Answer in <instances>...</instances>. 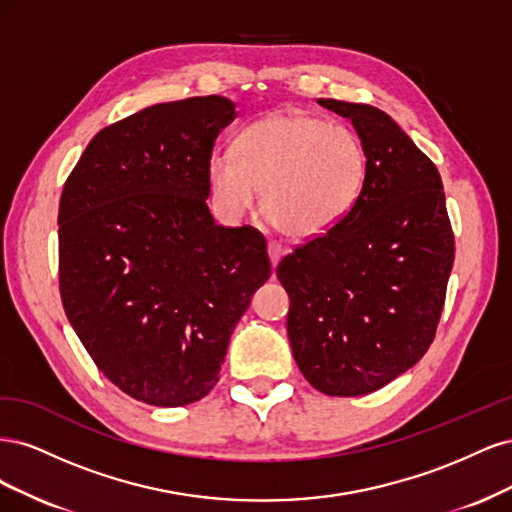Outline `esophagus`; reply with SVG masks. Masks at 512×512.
I'll use <instances>...</instances> for the list:
<instances>
[{"label":"esophagus","instance_id":"1","mask_svg":"<svg viewBox=\"0 0 512 512\" xmlns=\"http://www.w3.org/2000/svg\"><path fill=\"white\" fill-rule=\"evenodd\" d=\"M284 245L277 243V241H269V256H271V265L275 267L277 262H280V258L284 256Z\"/></svg>","mask_w":512,"mask_h":512}]
</instances>
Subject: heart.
<instances>
[{
  "label": "heart",
  "mask_w": 512,
  "mask_h": 512,
  "mask_svg": "<svg viewBox=\"0 0 512 512\" xmlns=\"http://www.w3.org/2000/svg\"><path fill=\"white\" fill-rule=\"evenodd\" d=\"M367 149L348 126L299 111L273 113L247 126L237 151L209 160L215 203L237 220L262 192V211L294 241L327 237L361 198Z\"/></svg>",
  "instance_id": "obj_1"
}]
</instances>
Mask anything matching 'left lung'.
Wrapping results in <instances>:
<instances>
[{"mask_svg": "<svg viewBox=\"0 0 512 512\" xmlns=\"http://www.w3.org/2000/svg\"><path fill=\"white\" fill-rule=\"evenodd\" d=\"M352 119L367 177L348 218L277 265L290 297L288 339L307 382L324 395L382 389L431 346L455 262L436 164L384 111L320 98Z\"/></svg>", "mask_w": 512, "mask_h": 512, "instance_id": "left-lung-1", "label": "left lung"}]
</instances>
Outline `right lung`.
Instances as JSON below:
<instances>
[{
  "mask_svg": "<svg viewBox=\"0 0 512 512\" xmlns=\"http://www.w3.org/2000/svg\"><path fill=\"white\" fill-rule=\"evenodd\" d=\"M222 96L143 108L100 130L59 200V294L96 367L126 395L177 408L220 380L235 324L269 280L267 239L209 213Z\"/></svg>",
  "mask_w": 512,
  "mask_h": 512,
  "instance_id": "add662e5",
  "label": "right lung"
}]
</instances>
